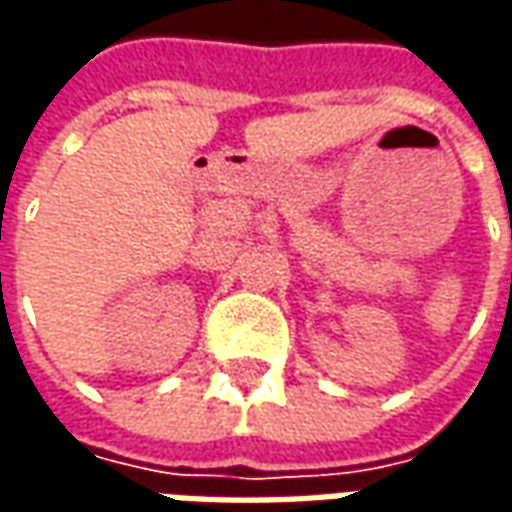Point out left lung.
I'll list each match as a JSON object with an SVG mask.
<instances>
[{
  "mask_svg": "<svg viewBox=\"0 0 512 512\" xmlns=\"http://www.w3.org/2000/svg\"><path fill=\"white\" fill-rule=\"evenodd\" d=\"M510 235H512V233H510Z\"/></svg>",
  "mask_w": 512,
  "mask_h": 512,
  "instance_id": "left-lung-1",
  "label": "left lung"
}]
</instances>
